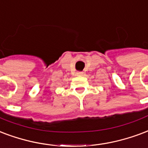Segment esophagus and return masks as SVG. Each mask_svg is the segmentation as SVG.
Segmentation results:
<instances>
[{"label":"esophagus","instance_id":"obj_1","mask_svg":"<svg viewBox=\"0 0 148 148\" xmlns=\"http://www.w3.org/2000/svg\"><path fill=\"white\" fill-rule=\"evenodd\" d=\"M76 76H82L83 74H84V73L82 71H78V72H76Z\"/></svg>","mask_w":148,"mask_h":148}]
</instances>
